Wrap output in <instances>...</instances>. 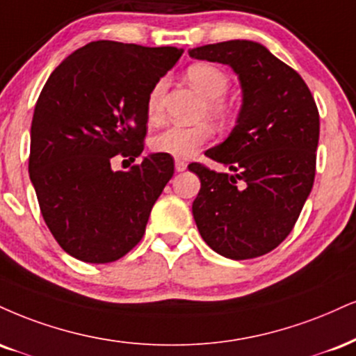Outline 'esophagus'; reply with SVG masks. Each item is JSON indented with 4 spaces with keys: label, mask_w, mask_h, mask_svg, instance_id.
I'll return each instance as SVG.
<instances>
[{
    "label": "esophagus",
    "mask_w": 356,
    "mask_h": 356,
    "mask_svg": "<svg viewBox=\"0 0 356 356\" xmlns=\"http://www.w3.org/2000/svg\"><path fill=\"white\" fill-rule=\"evenodd\" d=\"M186 169H187V162L186 161H181V159L175 161V170H177V172H184Z\"/></svg>",
    "instance_id": "1"
}]
</instances>
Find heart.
<instances>
[{
  "label": "heart",
  "mask_w": 356,
  "mask_h": 356,
  "mask_svg": "<svg viewBox=\"0 0 356 356\" xmlns=\"http://www.w3.org/2000/svg\"><path fill=\"white\" fill-rule=\"evenodd\" d=\"M187 79L202 96L207 97V111L217 121L229 118V106L222 101L229 91V78L217 66L207 63H197L187 70ZM165 79H159L145 97V115L151 122H157L162 118V97L165 91ZM213 129L211 124L199 122L194 126H169L152 137V149L156 152L169 154L177 159H189L202 145L211 140Z\"/></svg>",
  "instance_id": "obj_1"
}]
</instances>
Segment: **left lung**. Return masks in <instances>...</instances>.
<instances>
[{
	"label": "left lung",
	"mask_w": 356,
	"mask_h": 356,
	"mask_svg": "<svg viewBox=\"0 0 356 356\" xmlns=\"http://www.w3.org/2000/svg\"><path fill=\"white\" fill-rule=\"evenodd\" d=\"M189 56L229 64L242 86L237 124L224 143L205 151L230 174L189 165L200 179L194 220L217 254L255 259L292 232L314 187L318 109L302 76L259 42L224 41L189 49Z\"/></svg>",
	"instance_id": "1"
}]
</instances>
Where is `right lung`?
I'll list each match as a JSON object with an SVG mask.
<instances>
[{
	"instance_id": "add662e5",
	"label": "right lung",
	"mask_w": 356,
	"mask_h": 356,
	"mask_svg": "<svg viewBox=\"0 0 356 356\" xmlns=\"http://www.w3.org/2000/svg\"><path fill=\"white\" fill-rule=\"evenodd\" d=\"M182 49L92 41L51 72L31 122L29 179L46 225L74 259L108 264L132 250L174 174L169 154L136 161L147 132L145 97Z\"/></svg>"
}]
</instances>
